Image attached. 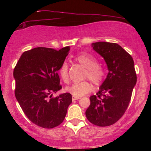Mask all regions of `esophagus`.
<instances>
[{"instance_id": "1", "label": "esophagus", "mask_w": 151, "mask_h": 151, "mask_svg": "<svg viewBox=\"0 0 151 151\" xmlns=\"http://www.w3.org/2000/svg\"><path fill=\"white\" fill-rule=\"evenodd\" d=\"M79 97H76V96H72V101H76V100L79 99Z\"/></svg>"}]
</instances>
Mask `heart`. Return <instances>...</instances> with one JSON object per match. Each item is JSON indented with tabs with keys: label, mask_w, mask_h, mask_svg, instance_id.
Masks as SVG:
<instances>
[{
	"label": "heart",
	"mask_w": 151,
	"mask_h": 151,
	"mask_svg": "<svg viewBox=\"0 0 151 151\" xmlns=\"http://www.w3.org/2000/svg\"><path fill=\"white\" fill-rule=\"evenodd\" d=\"M76 62L85 67L84 79H89L95 85H100L106 77L104 67L98 63L97 60L92 55L86 52L78 54L74 58ZM58 74L64 82L67 84L70 80L69 66L67 62H62L58 70ZM93 89V85L89 81H83L74 83L66 88V91L76 97H80L86 94Z\"/></svg>",
	"instance_id": "b5f03b06"
}]
</instances>
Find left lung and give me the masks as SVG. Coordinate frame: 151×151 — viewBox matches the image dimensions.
<instances>
[{"instance_id": "obj_1", "label": "left lung", "mask_w": 151, "mask_h": 151, "mask_svg": "<svg viewBox=\"0 0 151 151\" xmlns=\"http://www.w3.org/2000/svg\"><path fill=\"white\" fill-rule=\"evenodd\" d=\"M93 49L104 59L109 73L96 95L90 96L86 116L93 125H113L123 116L129 106L137 77L134 62L116 43L97 42Z\"/></svg>"}]
</instances>
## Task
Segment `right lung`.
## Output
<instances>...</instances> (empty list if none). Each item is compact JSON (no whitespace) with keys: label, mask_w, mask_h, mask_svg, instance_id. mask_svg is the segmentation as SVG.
<instances>
[{"label":"right lung","mask_w":151,"mask_h":151,"mask_svg":"<svg viewBox=\"0 0 151 151\" xmlns=\"http://www.w3.org/2000/svg\"><path fill=\"white\" fill-rule=\"evenodd\" d=\"M69 51V46L60 50L34 48L22 53L14 68L16 99L29 120L40 127L60 125L72 103L70 93L52 95L62 89L58 71Z\"/></svg>","instance_id":"1"}]
</instances>
